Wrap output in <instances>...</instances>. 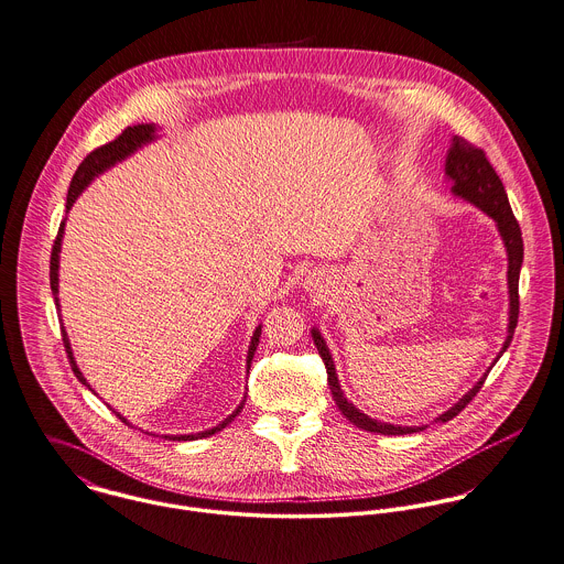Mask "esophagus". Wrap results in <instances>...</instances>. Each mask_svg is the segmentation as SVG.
<instances>
[{"mask_svg": "<svg viewBox=\"0 0 564 564\" xmlns=\"http://www.w3.org/2000/svg\"><path fill=\"white\" fill-rule=\"evenodd\" d=\"M306 283H308V288H311L313 292H324V276H322L319 272H313Z\"/></svg>", "mask_w": 564, "mask_h": 564, "instance_id": "34e87169", "label": "esophagus"}]
</instances>
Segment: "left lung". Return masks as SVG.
Returning a JSON list of instances; mask_svg holds the SVG:
<instances>
[{"label":"left lung","mask_w":564,"mask_h":564,"mask_svg":"<svg viewBox=\"0 0 564 564\" xmlns=\"http://www.w3.org/2000/svg\"><path fill=\"white\" fill-rule=\"evenodd\" d=\"M446 174L453 180V193L473 202L482 213H487L489 217L498 223V229L502 234V240L507 245V253H509V294H511V317H509V337L505 341L502 351H507V347L513 339L516 326H518V317H520V268L523 261V240H521V229L518 218L511 210L507 191L502 180L496 174V170L491 167V163L487 161V154L482 148H478L475 143H470L464 137H455L453 139V148L448 152L446 159ZM313 344L317 347L324 365H326V373H328V387L333 392L335 403L339 405V410L344 412L349 423H354L356 427L365 430V432H373V434L384 435H405L423 432V427H399V425H389V423H378L373 419H369L367 414H362L360 410H356L346 397L344 390L339 387L337 373H335V365L333 358L328 354V347L324 344L322 335L317 330H313ZM500 351V356H502ZM487 376H482L477 382V387L468 390V394H464L448 412H444L437 421L446 423L451 419H455L475 397L478 390L482 389Z\"/></svg>","instance_id":"left-lung-1"}]
</instances>
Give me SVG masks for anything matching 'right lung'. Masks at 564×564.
<instances>
[{
	"label": "right lung",
	"mask_w": 564,
	"mask_h": 564,
	"mask_svg": "<svg viewBox=\"0 0 564 564\" xmlns=\"http://www.w3.org/2000/svg\"><path fill=\"white\" fill-rule=\"evenodd\" d=\"M152 137H154V127H152V124H134V127H127V129L122 130L113 141L102 143V145H98L96 150H91V152L87 154L86 159L82 161V165L77 167L75 175H73V182H70V188H68V197H66V210H70V206L75 204V199L79 197V193L86 188L87 184H89V180H91L94 175H98L100 172H105L107 167H111L113 163H118V161L127 159L130 152H134L141 143L152 141ZM62 234H64V220L59 223L57 236H55V240H53V249H51V265H48L51 292H53V296H55V304H57V263H59V242H62ZM260 335L261 326H258V328H256V333H253V339H251V347H249V358H247V362H249V365H251V358H253V354H256V349H258V344H260ZM62 341H64L66 354H68V360H70V367H73V371H75L77 380H79V382H84L87 387L86 378L82 376V371H79V369H77V365H75V358H73L70 344H68V337H66V330H64V328H62ZM245 401H247V399H245ZM245 401L236 408V412H234L231 416H227V419H225L218 427H215V430H208V432L197 435H174L172 440H193V437H208V435L217 434V432L225 430V427H227V425L238 416V412L242 410ZM113 414H116L122 423H127V419H124V416H120L116 410H113ZM127 425H129V423H127ZM165 437H167V435H165Z\"/></svg>",
	"instance_id": "obj_1"
}]
</instances>
